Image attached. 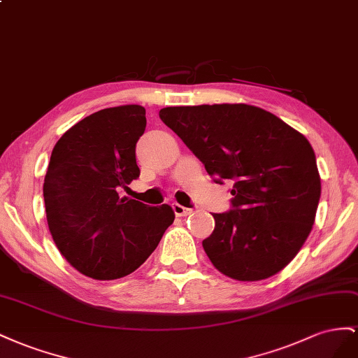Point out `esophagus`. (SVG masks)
Returning <instances> with one entry per match:
<instances>
[{
	"label": "esophagus",
	"instance_id": "obj_1",
	"mask_svg": "<svg viewBox=\"0 0 358 358\" xmlns=\"http://www.w3.org/2000/svg\"><path fill=\"white\" fill-rule=\"evenodd\" d=\"M172 210H173V213H176V216H178V217L189 216V214H192V213H193V210H192V208L182 207V206H180V203H172Z\"/></svg>",
	"mask_w": 358,
	"mask_h": 358
}]
</instances>
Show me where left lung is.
I'll return each instance as SVG.
<instances>
[{
  "mask_svg": "<svg viewBox=\"0 0 358 358\" xmlns=\"http://www.w3.org/2000/svg\"><path fill=\"white\" fill-rule=\"evenodd\" d=\"M160 120L216 182L231 181L234 210L202 241L222 274L257 282L283 270L312 231L321 178L309 141L271 112L244 103L171 106Z\"/></svg>",
  "mask_w": 358,
  "mask_h": 358,
  "instance_id": "8db88e82",
  "label": "left lung"
}]
</instances>
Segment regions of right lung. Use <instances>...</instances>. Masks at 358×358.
I'll list each match as a JSON object with an SVG mask.
<instances>
[{
    "mask_svg": "<svg viewBox=\"0 0 358 358\" xmlns=\"http://www.w3.org/2000/svg\"><path fill=\"white\" fill-rule=\"evenodd\" d=\"M147 126L141 105L94 112L58 139L43 182L48 227L66 261L87 278L115 280L155 252L176 214L120 196L139 177L136 142Z\"/></svg>",
    "mask_w": 358,
    "mask_h": 358,
    "instance_id": "1",
    "label": "right lung"
}]
</instances>
